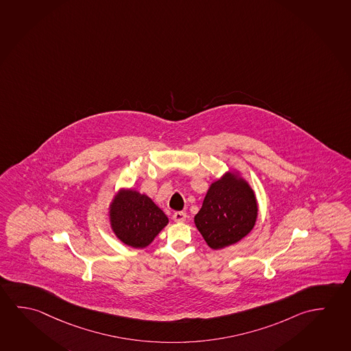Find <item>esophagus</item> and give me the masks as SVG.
Masks as SVG:
<instances>
[{
  "instance_id": "obj_1",
  "label": "esophagus",
  "mask_w": 351,
  "mask_h": 351,
  "mask_svg": "<svg viewBox=\"0 0 351 351\" xmlns=\"http://www.w3.org/2000/svg\"><path fill=\"white\" fill-rule=\"evenodd\" d=\"M173 219L176 222H184L186 219V213L185 212H174L173 213Z\"/></svg>"
}]
</instances>
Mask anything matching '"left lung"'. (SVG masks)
<instances>
[{
	"label": "left lung",
	"instance_id": "left-lung-1",
	"mask_svg": "<svg viewBox=\"0 0 351 351\" xmlns=\"http://www.w3.org/2000/svg\"><path fill=\"white\" fill-rule=\"evenodd\" d=\"M257 215L255 191L241 173L233 169L211 183L194 222L206 244L221 250L250 233Z\"/></svg>",
	"mask_w": 351,
	"mask_h": 351
}]
</instances>
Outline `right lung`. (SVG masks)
Instances as JSON below:
<instances>
[{
  "instance_id": "1",
  "label": "right lung",
  "mask_w": 351,
  "mask_h": 351,
  "mask_svg": "<svg viewBox=\"0 0 351 351\" xmlns=\"http://www.w3.org/2000/svg\"><path fill=\"white\" fill-rule=\"evenodd\" d=\"M112 232L135 249H145L168 224V217L147 195L138 190H118L108 206Z\"/></svg>"
}]
</instances>
